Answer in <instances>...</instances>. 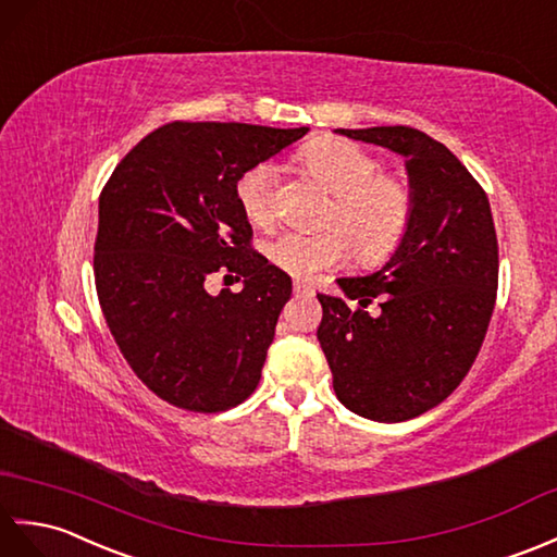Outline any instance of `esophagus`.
<instances>
[{"label":"esophagus","instance_id":"34e87169","mask_svg":"<svg viewBox=\"0 0 557 557\" xmlns=\"http://www.w3.org/2000/svg\"><path fill=\"white\" fill-rule=\"evenodd\" d=\"M293 290H295V295H312V286H307V283H302V281H295Z\"/></svg>","mask_w":557,"mask_h":557}]
</instances>
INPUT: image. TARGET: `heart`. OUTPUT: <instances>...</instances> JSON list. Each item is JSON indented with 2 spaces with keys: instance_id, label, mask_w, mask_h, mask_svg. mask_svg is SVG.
Returning a JSON list of instances; mask_svg holds the SVG:
<instances>
[{
  "instance_id": "b5f03b06",
  "label": "heart",
  "mask_w": 557,
  "mask_h": 557,
  "mask_svg": "<svg viewBox=\"0 0 557 557\" xmlns=\"http://www.w3.org/2000/svg\"><path fill=\"white\" fill-rule=\"evenodd\" d=\"M298 162L310 178L333 195L321 233L286 231L269 240V262L290 276L312 278L319 271L343 264L355 250L367 264L386 259L405 238L414 212L410 181L381 171L379 159L357 143L317 138L307 143ZM243 216L267 228L276 216V171L255 164L236 183Z\"/></svg>"
}]
</instances>
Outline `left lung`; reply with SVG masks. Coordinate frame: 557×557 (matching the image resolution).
Returning a JSON list of instances; mask_svg holds the SVG:
<instances>
[{
    "mask_svg": "<svg viewBox=\"0 0 557 557\" xmlns=\"http://www.w3.org/2000/svg\"><path fill=\"white\" fill-rule=\"evenodd\" d=\"M405 157L414 212L391 259L317 295L333 391L350 412L405 422L460 386L484 343L498 290V238L484 188L446 145L410 126L338 128ZM348 299L358 302L352 311ZM374 299L376 313L366 307Z\"/></svg>",
    "mask_w": 557,
    "mask_h": 557,
    "instance_id": "obj_1",
    "label": "left lung"
}]
</instances>
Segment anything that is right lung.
Wrapping results in <instances>:
<instances>
[{"mask_svg": "<svg viewBox=\"0 0 557 557\" xmlns=\"http://www.w3.org/2000/svg\"><path fill=\"white\" fill-rule=\"evenodd\" d=\"M310 128L174 121L121 159L100 195L95 286L121 355L147 388L190 412H224L257 388L286 271L252 250L236 183ZM221 273L244 290H206Z\"/></svg>", "mask_w": 557, "mask_h": 557, "instance_id": "obj_1", "label": "right lung"}]
</instances>
